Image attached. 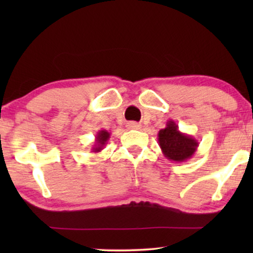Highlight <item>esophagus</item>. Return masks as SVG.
<instances>
[{"label": "esophagus", "mask_w": 253, "mask_h": 253, "mask_svg": "<svg viewBox=\"0 0 253 253\" xmlns=\"http://www.w3.org/2000/svg\"><path fill=\"white\" fill-rule=\"evenodd\" d=\"M126 126L129 127V129H132V130L140 129V124H138V123H136V122H129V123H127Z\"/></svg>", "instance_id": "1"}]
</instances>
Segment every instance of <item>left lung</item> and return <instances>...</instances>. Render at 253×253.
<instances>
[{
	"mask_svg": "<svg viewBox=\"0 0 253 253\" xmlns=\"http://www.w3.org/2000/svg\"><path fill=\"white\" fill-rule=\"evenodd\" d=\"M158 140L165 157L174 162L189 160L199 145L192 136L181 132L174 121H168L166 127L159 131Z\"/></svg>",
	"mask_w": 253,
	"mask_h": 253,
	"instance_id": "8db88e82",
	"label": "left lung"
}]
</instances>
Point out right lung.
I'll return each mask as SVG.
<instances>
[{
	"label": "right lung",
	"instance_id": "right-lung-1",
	"mask_svg": "<svg viewBox=\"0 0 253 253\" xmlns=\"http://www.w3.org/2000/svg\"><path fill=\"white\" fill-rule=\"evenodd\" d=\"M110 138V133L107 130H100L95 136V143L92 147V152L94 153H99L103 150V147L106 146L107 141L109 140Z\"/></svg>",
	"mask_w": 253,
	"mask_h": 253
}]
</instances>
